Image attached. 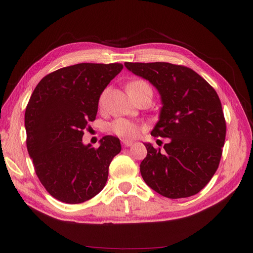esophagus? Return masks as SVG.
Instances as JSON below:
<instances>
[{
  "label": "esophagus",
  "instance_id": "esophagus-1",
  "mask_svg": "<svg viewBox=\"0 0 253 253\" xmlns=\"http://www.w3.org/2000/svg\"><path fill=\"white\" fill-rule=\"evenodd\" d=\"M121 142L125 145V147H131V145L134 143V142L128 141V140H121Z\"/></svg>",
  "mask_w": 253,
  "mask_h": 253
}]
</instances>
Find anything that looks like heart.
I'll use <instances>...</instances> for the list:
<instances>
[{
  "label": "heart",
  "instance_id": "obj_1",
  "mask_svg": "<svg viewBox=\"0 0 253 253\" xmlns=\"http://www.w3.org/2000/svg\"><path fill=\"white\" fill-rule=\"evenodd\" d=\"M148 86V83H145L144 81H134L131 84H128V90L129 93L133 94L134 91H136L137 89H139L141 87ZM108 89H104L102 91V94L100 95V98H99V104L100 106H104L105 101H106V97H108ZM112 131L117 134L120 137H124V138H135V137L138 136L139 132H140V126L135 124V122L127 120V119H124L120 118L115 120L112 124Z\"/></svg>",
  "mask_w": 253,
  "mask_h": 253
}]
</instances>
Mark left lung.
Segmentation results:
<instances>
[{
  "label": "left lung",
  "mask_w": 253,
  "mask_h": 253,
  "mask_svg": "<svg viewBox=\"0 0 253 253\" xmlns=\"http://www.w3.org/2000/svg\"><path fill=\"white\" fill-rule=\"evenodd\" d=\"M125 66L158 90L163 106L151 135L170 138L164 150L144 143L143 180L168 198L197 194L216 172L225 143L226 122L216 91L186 66L167 62Z\"/></svg>",
  "instance_id": "left-lung-1"
}]
</instances>
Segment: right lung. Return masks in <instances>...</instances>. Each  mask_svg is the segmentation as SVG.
Here are the masks:
<instances>
[{
    "label": "right lung",
    "instance_id": "right-lung-1",
    "mask_svg": "<svg viewBox=\"0 0 253 253\" xmlns=\"http://www.w3.org/2000/svg\"><path fill=\"white\" fill-rule=\"evenodd\" d=\"M122 68L120 63L60 68L45 76L30 96L25 111L28 154L41 183L60 202H86L105 186L120 140L104 136L94 149L82 136L96 119L102 91Z\"/></svg>",
    "mask_w": 253,
    "mask_h": 253
}]
</instances>
